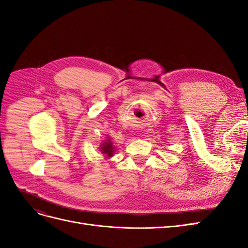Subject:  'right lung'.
<instances>
[{
    "mask_svg": "<svg viewBox=\"0 0 248 248\" xmlns=\"http://www.w3.org/2000/svg\"><path fill=\"white\" fill-rule=\"evenodd\" d=\"M101 151H102V153L107 154L108 157L112 156V153H114V147H112V144L110 140H107L104 144H102Z\"/></svg>",
    "mask_w": 248,
    "mask_h": 248,
    "instance_id": "add662e5",
    "label": "right lung"
}]
</instances>
